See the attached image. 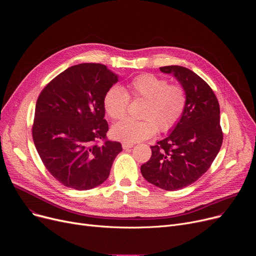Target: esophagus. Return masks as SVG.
<instances>
[{
  "label": "esophagus",
  "mask_w": 256,
  "mask_h": 256,
  "mask_svg": "<svg viewBox=\"0 0 256 256\" xmlns=\"http://www.w3.org/2000/svg\"><path fill=\"white\" fill-rule=\"evenodd\" d=\"M134 147V144H128V142H122V148L124 150H128V149H130Z\"/></svg>",
  "instance_id": "34e87169"
}]
</instances>
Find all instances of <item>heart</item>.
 <instances>
[{
  "instance_id": "b5f03b06",
  "label": "heart",
  "mask_w": 256,
  "mask_h": 256,
  "mask_svg": "<svg viewBox=\"0 0 256 256\" xmlns=\"http://www.w3.org/2000/svg\"><path fill=\"white\" fill-rule=\"evenodd\" d=\"M128 94L146 101L142 118L136 120L126 118L116 124L112 134L116 140L134 144L154 136L157 126L161 132L172 128L184 114L186 94L181 86L169 85V82L153 74H142L134 78L128 84ZM126 91L118 86L109 88L103 98L104 110L112 120L122 118L128 105Z\"/></svg>"
}]
</instances>
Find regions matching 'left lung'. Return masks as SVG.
<instances>
[{
	"label": "left lung",
	"instance_id": "obj_1",
	"mask_svg": "<svg viewBox=\"0 0 256 256\" xmlns=\"http://www.w3.org/2000/svg\"><path fill=\"white\" fill-rule=\"evenodd\" d=\"M186 94L184 114L170 134L152 146L150 160L140 166L144 178L165 190H178L196 181L210 167L223 142L220 105L210 87L194 72L180 66L160 68Z\"/></svg>",
	"mask_w": 256,
	"mask_h": 256
}]
</instances>
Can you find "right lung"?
Segmentation results:
<instances>
[{
  "label": "right lung",
  "mask_w": 256,
  "mask_h": 256,
  "mask_svg": "<svg viewBox=\"0 0 256 256\" xmlns=\"http://www.w3.org/2000/svg\"><path fill=\"white\" fill-rule=\"evenodd\" d=\"M120 80L101 64L85 62L62 72L42 91L35 106L32 136L50 173L66 188H94L108 178L118 142L104 140L103 98Z\"/></svg>",
  "instance_id": "right-lung-1"
}]
</instances>
